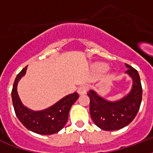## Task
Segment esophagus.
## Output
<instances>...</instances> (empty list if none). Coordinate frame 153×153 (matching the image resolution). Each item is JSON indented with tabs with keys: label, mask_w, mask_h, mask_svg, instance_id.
I'll list each match as a JSON object with an SVG mask.
<instances>
[{
	"label": "esophagus",
	"mask_w": 153,
	"mask_h": 153,
	"mask_svg": "<svg viewBox=\"0 0 153 153\" xmlns=\"http://www.w3.org/2000/svg\"><path fill=\"white\" fill-rule=\"evenodd\" d=\"M86 91H87V86H85V85H82V86H80L78 88V93L79 94L82 95V94H84L86 93Z\"/></svg>",
	"instance_id": "esophagus-1"
}]
</instances>
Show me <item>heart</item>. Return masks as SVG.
Here are the masks:
<instances>
[{"label": "heart", "mask_w": 153, "mask_h": 153, "mask_svg": "<svg viewBox=\"0 0 153 153\" xmlns=\"http://www.w3.org/2000/svg\"><path fill=\"white\" fill-rule=\"evenodd\" d=\"M98 68L99 71H105L107 69V67L106 65L105 64H99L98 66Z\"/></svg>", "instance_id": "1"}]
</instances>
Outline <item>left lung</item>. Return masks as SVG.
<instances>
[{"instance_id": "8db88e82", "label": "left lung", "mask_w": 153, "mask_h": 153, "mask_svg": "<svg viewBox=\"0 0 153 153\" xmlns=\"http://www.w3.org/2000/svg\"><path fill=\"white\" fill-rule=\"evenodd\" d=\"M126 73L133 79V86L129 93L123 98L109 102L91 90L90 114L96 126L103 130H117L128 126L135 118L142 100V86L138 71L128 64Z\"/></svg>"}]
</instances>
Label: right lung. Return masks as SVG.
<instances>
[{
  "label": "right lung",
  "instance_id": "obj_1",
  "mask_svg": "<svg viewBox=\"0 0 153 153\" xmlns=\"http://www.w3.org/2000/svg\"><path fill=\"white\" fill-rule=\"evenodd\" d=\"M25 67L17 74L12 90V99L16 115L24 126L32 132L42 135H50L62 129L68 120L71 107L79 98V94L67 95L48 109L34 111L22 104L17 93V84L26 73Z\"/></svg>",
  "mask_w": 153,
  "mask_h": 153
}]
</instances>
